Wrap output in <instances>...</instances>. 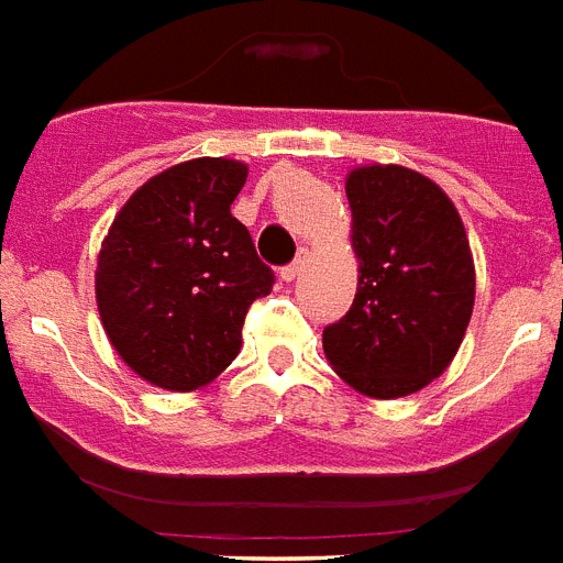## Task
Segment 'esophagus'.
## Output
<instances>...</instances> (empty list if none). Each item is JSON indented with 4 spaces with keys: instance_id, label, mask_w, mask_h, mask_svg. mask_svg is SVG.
<instances>
[{
    "instance_id": "obj_1",
    "label": "esophagus",
    "mask_w": 563,
    "mask_h": 563,
    "mask_svg": "<svg viewBox=\"0 0 563 563\" xmlns=\"http://www.w3.org/2000/svg\"><path fill=\"white\" fill-rule=\"evenodd\" d=\"M305 264H308V255H299L296 262L287 264V267H282V273H278V276H282V282H292V278H296L301 271H305Z\"/></svg>"
}]
</instances>
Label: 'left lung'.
Instances as JSON below:
<instances>
[{"label": "left lung", "mask_w": 563, "mask_h": 563, "mask_svg": "<svg viewBox=\"0 0 563 563\" xmlns=\"http://www.w3.org/2000/svg\"><path fill=\"white\" fill-rule=\"evenodd\" d=\"M354 305L324 328L328 362L374 399L417 394L457 354L475 308V262L452 198L420 172L368 164L347 172Z\"/></svg>", "instance_id": "1"}]
</instances>
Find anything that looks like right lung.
<instances>
[{"label":"right lung","mask_w":563,"mask_h":563,"mask_svg":"<svg viewBox=\"0 0 563 563\" xmlns=\"http://www.w3.org/2000/svg\"><path fill=\"white\" fill-rule=\"evenodd\" d=\"M247 164L195 157L148 178L120 207L97 255L95 292L111 347L146 383L195 391L241 351L244 316L273 290L230 203Z\"/></svg>","instance_id":"1"}]
</instances>
